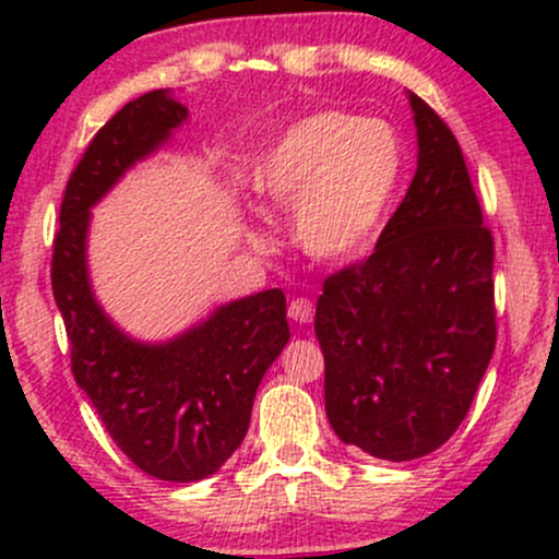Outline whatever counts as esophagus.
<instances>
[{"instance_id":"esophagus-1","label":"esophagus","mask_w":559,"mask_h":559,"mask_svg":"<svg viewBox=\"0 0 559 559\" xmlns=\"http://www.w3.org/2000/svg\"><path fill=\"white\" fill-rule=\"evenodd\" d=\"M288 318L299 325L312 323V318H316V305H312V299L307 297L292 299V305H288Z\"/></svg>"}]
</instances>
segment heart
I'll list each match as a JSON object with an SVG mask.
<instances>
[{
    "label": "heart",
    "mask_w": 559,
    "mask_h": 559,
    "mask_svg": "<svg viewBox=\"0 0 559 559\" xmlns=\"http://www.w3.org/2000/svg\"><path fill=\"white\" fill-rule=\"evenodd\" d=\"M402 170L400 139L378 118L316 112L273 141L252 170L254 194L292 204V236L307 258L338 262L368 243Z\"/></svg>",
    "instance_id": "1"
}]
</instances>
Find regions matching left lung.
<instances>
[{
    "mask_svg": "<svg viewBox=\"0 0 559 559\" xmlns=\"http://www.w3.org/2000/svg\"><path fill=\"white\" fill-rule=\"evenodd\" d=\"M418 170L370 258L325 278L316 333L344 444L404 463L460 428L497 344L493 239L457 139L418 94Z\"/></svg>",
    "mask_w": 559,
    "mask_h": 559,
    "instance_id": "obj_1",
    "label": "left lung"
}]
</instances>
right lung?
Here are the masks:
<instances>
[{
	"instance_id": "1",
	"label": "right lung",
	"mask_w": 559,
	"mask_h": 559,
	"mask_svg": "<svg viewBox=\"0 0 559 559\" xmlns=\"http://www.w3.org/2000/svg\"><path fill=\"white\" fill-rule=\"evenodd\" d=\"M186 115L181 102L157 88L96 131L70 173L52 254V292L75 383L126 457L146 476L176 484L213 476L239 449L262 376L288 342L281 288L228 301L163 344L126 336L94 299L88 210L126 170L157 152Z\"/></svg>"
}]
</instances>
